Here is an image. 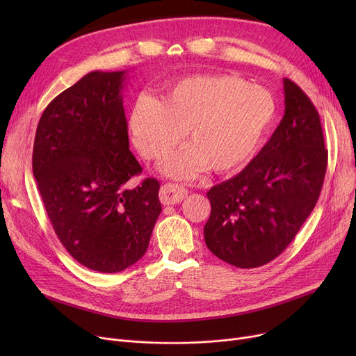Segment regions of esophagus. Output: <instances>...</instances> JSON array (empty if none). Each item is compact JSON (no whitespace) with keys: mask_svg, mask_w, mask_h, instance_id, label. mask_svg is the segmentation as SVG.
<instances>
[{"mask_svg":"<svg viewBox=\"0 0 356 356\" xmlns=\"http://www.w3.org/2000/svg\"><path fill=\"white\" fill-rule=\"evenodd\" d=\"M188 196V191L176 183H165L160 189V200L163 204H175Z\"/></svg>","mask_w":356,"mask_h":356,"instance_id":"obj_1","label":"esophagus"}]
</instances>
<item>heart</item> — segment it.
Instances as JSON below:
<instances>
[{
    "label": "heart",
    "mask_w": 356,
    "mask_h": 356,
    "mask_svg": "<svg viewBox=\"0 0 356 356\" xmlns=\"http://www.w3.org/2000/svg\"><path fill=\"white\" fill-rule=\"evenodd\" d=\"M274 114V98L264 88L250 86L234 74H200L181 79L157 102L141 98L131 111L129 129L149 160L165 157L184 131L191 145L161 168L168 176L191 177L207 167L225 173L244 164Z\"/></svg>",
    "instance_id": "heart-1"
}]
</instances>
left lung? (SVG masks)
Listing matches in <instances>:
<instances>
[{
  "mask_svg": "<svg viewBox=\"0 0 356 356\" xmlns=\"http://www.w3.org/2000/svg\"><path fill=\"white\" fill-rule=\"evenodd\" d=\"M286 111L268 143L232 179L208 192V248L239 268L261 267L282 254L321 196L327 165L319 112L284 79Z\"/></svg>",
  "mask_w": 356,
  "mask_h": 356,
  "instance_id": "1",
  "label": "left lung"
}]
</instances>
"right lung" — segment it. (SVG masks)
<instances>
[{"label":"right lung","instance_id":"add662e5","mask_svg":"<svg viewBox=\"0 0 356 356\" xmlns=\"http://www.w3.org/2000/svg\"><path fill=\"white\" fill-rule=\"evenodd\" d=\"M125 72H90L43 111L33 175L53 229L67 252L99 273H120L148 248L161 212L160 183L129 152L121 90Z\"/></svg>","mask_w":356,"mask_h":356}]
</instances>
